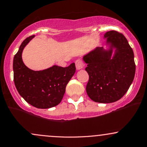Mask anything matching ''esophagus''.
Instances as JSON below:
<instances>
[{
  "instance_id": "obj_1",
  "label": "esophagus",
  "mask_w": 147,
  "mask_h": 147,
  "mask_svg": "<svg viewBox=\"0 0 147 147\" xmlns=\"http://www.w3.org/2000/svg\"><path fill=\"white\" fill-rule=\"evenodd\" d=\"M85 67L84 63L83 62V61L80 60V59H78L76 61V67L77 70H80V69H83Z\"/></svg>"
}]
</instances>
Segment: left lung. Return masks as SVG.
<instances>
[{"label":"left lung","mask_w":147,"mask_h":147,"mask_svg":"<svg viewBox=\"0 0 147 147\" xmlns=\"http://www.w3.org/2000/svg\"><path fill=\"white\" fill-rule=\"evenodd\" d=\"M109 50L98 47L83 57L89 80L86 92L92 101L111 103L122 98L133 81L135 63L133 50L121 33H105ZM115 55L111 57L113 48Z\"/></svg>","instance_id":"8db88e82"}]
</instances>
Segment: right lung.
Returning <instances> with one entry per match:
<instances>
[{
	"label": "right lung",
	"mask_w": 147,
	"mask_h": 147,
	"mask_svg": "<svg viewBox=\"0 0 147 147\" xmlns=\"http://www.w3.org/2000/svg\"><path fill=\"white\" fill-rule=\"evenodd\" d=\"M34 36L26 38L14 57V82L19 94L26 102L36 108L49 109L61 102L66 86L76 72L75 64L67 67L54 65L42 71L29 69L24 64L22 54Z\"/></svg>",
	"instance_id": "right-lung-1"
}]
</instances>
